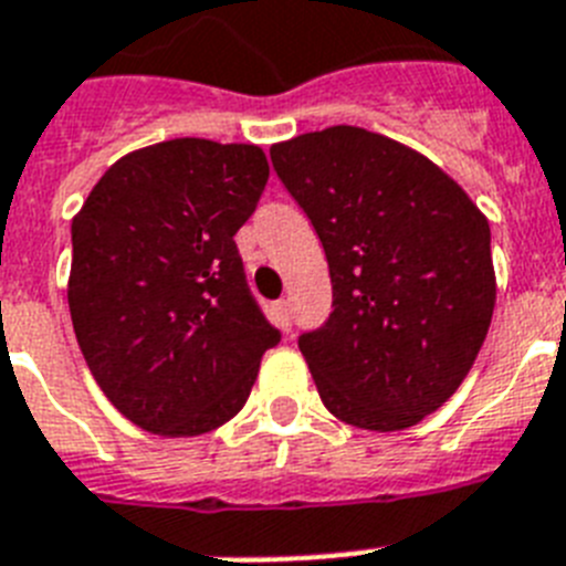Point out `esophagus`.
I'll return each instance as SVG.
<instances>
[{"label": "esophagus", "instance_id": "1", "mask_svg": "<svg viewBox=\"0 0 566 566\" xmlns=\"http://www.w3.org/2000/svg\"><path fill=\"white\" fill-rule=\"evenodd\" d=\"M275 316H279L284 331L291 327V302H287V298H279V302H275Z\"/></svg>", "mask_w": 566, "mask_h": 566}]
</instances>
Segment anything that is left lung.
<instances>
[{
	"label": "left lung",
	"instance_id": "obj_1",
	"mask_svg": "<svg viewBox=\"0 0 566 566\" xmlns=\"http://www.w3.org/2000/svg\"><path fill=\"white\" fill-rule=\"evenodd\" d=\"M325 247L334 313L298 336L342 422L400 431L467 379L495 311L489 221L440 166L359 126L270 149Z\"/></svg>",
	"mask_w": 566,
	"mask_h": 566
}]
</instances>
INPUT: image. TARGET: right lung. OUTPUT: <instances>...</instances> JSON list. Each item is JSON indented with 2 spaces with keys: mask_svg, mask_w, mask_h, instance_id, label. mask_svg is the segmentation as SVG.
<instances>
[{
  "mask_svg": "<svg viewBox=\"0 0 566 566\" xmlns=\"http://www.w3.org/2000/svg\"><path fill=\"white\" fill-rule=\"evenodd\" d=\"M268 178L259 146L175 137L108 166L71 221L80 350L112 406L151 434L232 420L282 339L232 239Z\"/></svg>",
  "mask_w": 566,
  "mask_h": 566,
  "instance_id": "add662e5",
  "label": "right lung"
}]
</instances>
